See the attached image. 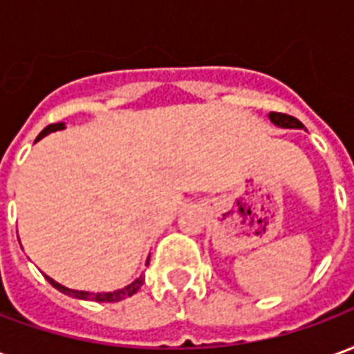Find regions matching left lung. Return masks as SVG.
<instances>
[{"instance_id": "8db88e82", "label": "left lung", "mask_w": 354, "mask_h": 354, "mask_svg": "<svg viewBox=\"0 0 354 354\" xmlns=\"http://www.w3.org/2000/svg\"><path fill=\"white\" fill-rule=\"evenodd\" d=\"M269 119H271V123L277 124V127H281V129H304L301 121H297L296 117L286 115V113L271 111V113H269Z\"/></svg>"}]
</instances>
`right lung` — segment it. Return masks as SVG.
<instances>
[{
  "instance_id": "add662e5",
  "label": "right lung",
  "mask_w": 354,
  "mask_h": 354,
  "mask_svg": "<svg viewBox=\"0 0 354 354\" xmlns=\"http://www.w3.org/2000/svg\"><path fill=\"white\" fill-rule=\"evenodd\" d=\"M64 129V123H53L49 124V127H45L41 132H39V136L35 138V142L37 140H41L43 136H47L49 132H55V131H62ZM149 263V258H147L146 266ZM47 281L55 286V288L58 290V292H62V294H68V296L72 297H77V299H88V301H98V304H115V301H121V299H127V297L134 296L136 292L140 290V286H142V282H144V279H142V274H140L136 281H132L131 284H127V286H123V288L119 290H113V292H83V290H72V288H66V286H62V284H58L57 281H53L50 277H45Z\"/></svg>"
}]
</instances>
